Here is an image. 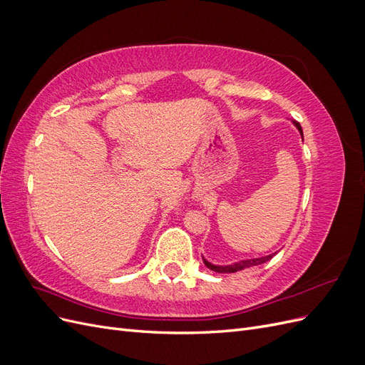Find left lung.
Wrapping results in <instances>:
<instances>
[{"label": "left lung", "instance_id": "1", "mask_svg": "<svg viewBox=\"0 0 365 365\" xmlns=\"http://www.w3.org/2000/svg\"><path fill=\"white\" fill-rule=\"evenodd\" d=\"M294 125L297 126L298 130H300V134H302V137H303V130H302L300 123H297V121H294ZM275 254H277V252H272V254H269V256L259 257V259H248V260L236 262V263H233V264H224V267H220V264L210 263V262L205 260L204 257H202V260H204V263H205V267L210 268L212 271L220 272V274H227V272H236V271H240V269H245V268H250V267H256V264H262V263H264V262L271 260V259L275 256Z\"/></svg>", "mask_w": 365, "mask_h": 365}]
</instances>
